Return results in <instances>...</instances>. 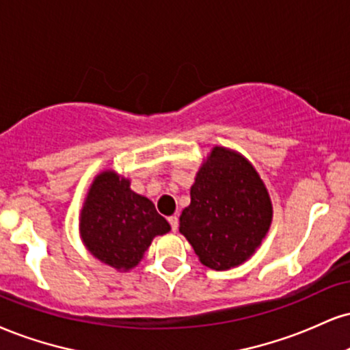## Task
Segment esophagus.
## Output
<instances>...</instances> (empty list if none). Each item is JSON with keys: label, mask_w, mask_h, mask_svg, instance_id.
Listing matches in <instances>:
<instances>
[{"label": "esophagus", "mask_w": 350, "mask_h": 350, "mask_svg": "<svg viewBox=\"0 0 350 350\" xmlns=\"http://www.w3.org/2000/svg\"><path fill=\"white\" fill-rule=\"evenodd\" d=\"M167 221H170V225H171V230H172V231L178 230V226H179V218H178V217L172 215V217L167 218Z\"/></svg>", "instance_id": "34e87169"}]
</instances>
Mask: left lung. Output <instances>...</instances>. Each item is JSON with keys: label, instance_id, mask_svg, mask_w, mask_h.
Wrapping results in <instances>:
<instances>
[{"label": "left lung", "instance_id": "8db88e82", "mask_svg": "<svg viewBox=\"0 0 350 350\" xmlns=\"http://www.w3.org/2000/svg\"><path fill=\"white\" fill-rule=\"evenodd\" d=\"M271 221V197L254 166L238 151L213 146L179 218L200 262L215 271L239 266L260 246Z\"/></svg>", "mask_w": 350, "mask_h": 350}]
</instances>
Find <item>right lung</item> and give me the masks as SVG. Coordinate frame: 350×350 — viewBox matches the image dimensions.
<instances>
[{"mask_svg": "<svg viewBox=\"0 0 350 350\" xmlns=\"http://www.w3.org/2000/svg\"><path fill=\"white\" fill-rule=\"evenodd\" d=\"M170 230L153 202L130 189L129 179L103 171L92 180L79 215V234L100 262L127 272L138 266L153 238Z\"/></svg>", "mask_w": 350, "mask_h": 350, "instance_id": "right-lung-1", "label": "right lung"}]
</instances>
